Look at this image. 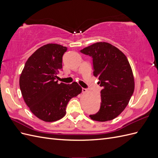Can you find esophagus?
Returning a JSON list of instances; mask_svg holds the SVG:
<instances>
[{
  "label": "esophagus",
  "mask_w": 158,
  "mask_h": 158,
  "mask_svg": "<svg viewBox=\"0 0 158 158\" xmlns=\"http://www.w3.org/2000/svg\"><path fill=\"white\" fill-rule=\"evenodd\" d=\"M87 89L85 88H82V93H86L87 92Z\"/></svg>",
  "instance_id": "esophagus-1"
}]
</instances>
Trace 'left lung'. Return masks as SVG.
Returning <instances> with one entry per match:
<instances>
[{
  "label": "left lung",
  "mask_w": 158,
  "mask_h": 158,
  "mask_svg": "<svg viewBox=\"0 0 158 158\" xmlns=\"http://www.w3.org/2000/svg\"><path fill=\"white\" fill-rule=\"evenodd\" d=\"M80 52L92 57L94 75L101 90L99 111L92 120L105 122L119 115L127 106L135 89V80L129 62L122 51L106 42L91 45Z\"/></svg>",
  "instance_id": "8db88e82"
}]
</instances>
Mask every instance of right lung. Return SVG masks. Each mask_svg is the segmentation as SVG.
<instances>
[{"label":"right lung","instance_id":"right-lung-1","mask_svg":"<svg viewBox=\"0 0 158 158\" xmlns=\"http://www.w3.org/2000/svg\"><path fill=\"white\" fill-rule=\"evenodd\" d=\"M67 47L55 44L41 47L29 57L20 75L25 103L34 115L45 122L63 118L70 99L82 92L78 83L58 84L56 80Z\"/></svg>","mask_w":158,"mask_h":158}]
</instances>
